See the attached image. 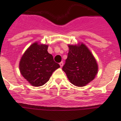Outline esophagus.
<instances>
[{"mask_svg": "<svg viewBox=\"0 0 121 121\" xmlns=\"http://www.w3.org/2000/svg\"><path fill=\"white\" fill-rule=\"evenodd\" d=\"M60 67L61 68V67L63 66V61H61V62L60 63Z\"/></svg>", "mask_w": 121, "mask_h": 121, "instance_id": "obj_1", "label": "esophagus"}]
</instances>
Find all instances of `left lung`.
Returning a JSON list of instances; mask_svg holds the SVG:
<instances>
[{
	"mask_svg": "<svg viewBox=\"0 0 121 121\" xmlns=\"http://www.w3.org/2000/svg\"><path fill=\"white\" fill-rule=\"evenodd\" d=\"M69 51L62 70L68 80L77 86H83L92 82L98 73L95 57L85 44H68Z\"/></svg>",
	"mask_w": 121,
	"mask_h": 121,
	"instance_id": "1",
	"label": "left lung"
}]
</instances>
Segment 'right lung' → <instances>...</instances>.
I'll list each match as a JSON object with an SVG mask.
<instances>
[{
  "instance_id": "add662e5",
  "label": "right lung",
  "mask_w": 121,
  "mask_h": 121,
  "mask_svg": "<svg viewBox=\"0 0 121 121\" xmlns=\"http://www.w3.org/2000/svg\"><path fill=\"white\" fill-rule=\"evenodd\" d=\"M48 45L35 42L27 48L19 61L21 73L34 86H40L49 80L60 65L48 52Z\"/></svg>"
}]
</instances>
